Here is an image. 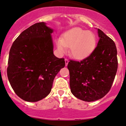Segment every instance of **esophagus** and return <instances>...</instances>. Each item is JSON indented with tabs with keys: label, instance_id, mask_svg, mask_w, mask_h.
<instances>
[{
	"label": "esophagus",
	"instance_id": "1",
	"mask_svg": "<svg viewBox=\"0 0 126 126\" xmlns=\"http://www.w3.org/2000/svg\"><path fill=\"white\" fill-rule=\"evenodd\" d=\"M68 60L67 59H65V66H67L68 63Z\"/></svg>",
	"mask_w": 126,
	"mask_h": 126
}]
</instances>
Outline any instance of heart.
I'll use <instances>...</instances> for the list:
<instances>
[{"instance_id":"b5f03b06","label":"heart","mask_w":126,"mask_h":126,"mask_svg":"<svg viewBox=\"0 0 126 126\" xmlns=\"http://www.w3.org/2000/svg\"><path fill=\"white\" fill-rule=\"evenodd\" d=\"M56 43L60 54H65L67 47H70L71 56L82 60L94 51L96 47L97 38L93 32L75 27L66 32L63 38H58Z\"/></svg>"}]
</instances>
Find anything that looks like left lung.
Returning a JSON list of instances; mask_svg holds the SVG:
<instances>
[{"label": "left lung", "mask_w": 126, "mask_h": 126, "mask_svg": "<svg viewBox=\"0 0 126 126\" xmlns=\"http://www.w3.org/2000/svg\"><path fill=\"white\" fill-rule=\"evenodd\" d=\"M97 31L99 40L94 51L81 61H70L67 65L71 92L86 102L105 96L110 90L118 69L115 43L101 30Z\"/></svg>", "instance_id": "1"}]
</instances>
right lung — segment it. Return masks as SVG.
<instances>
[{"label":"right lung","instance_id":"1","mask_svg":"<svg viewBox=\"0 0 126 126\" xmlns=\"http://www.w3.org/2000/svg\"><path fill=\"white\" fill-rule=\"evenodd\" d=\"M53 32L45 22L35 23L21 33L11 47L7 76L15 93L25 101L46 97L65 67L64 59L53 54Z\"/></svg>","mask_w":126,"mask_h":126}]
</instances>
